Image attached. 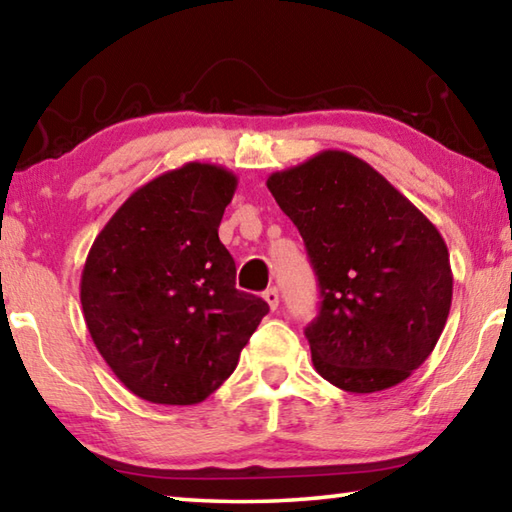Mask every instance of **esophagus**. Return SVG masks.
Segmentation results:
<instances>
[{
  "label": "esophagus",
  "instance_id": "obj_1",
  "mask_svg": "<svg viewBox=\"0 0 512 512\" xmlns=\"http://www.w3.org/2000/svg\"><path fill=\"white\" fill-rule=\"evenodd\" d=\"M264 300L268 302V307H271V309H277V305H280V293H277V289H275V287L266 289V291H264Z\"/></svg>",
  "mask_w": 512,
  "mask_h": 512
}]
</instances>
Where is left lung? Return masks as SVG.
I'll use <instances>...</instances> for the list:
<instances>
[{"mask_svg":"<svg viewBox=\"0 0 512 512\" xmlns=\"http://www.w3.org/2000/svg\"><path fill=\"white\" fill-rule=\"evenodd\" d=\"M305 241L320 311L305 329L318 375L377 393L420 368L452 307L445 239L409 198L345 151H320L268 176Z\"/></svg>","mask_w":512,"mask_h":512,"instance_id":"8db88e82","label":"left lung"}]
</instances>
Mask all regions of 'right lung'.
<instances>
[{"label":"right lung","instance_id":"add662e5","mask_svg":"<svg viewBox=\"0 0 512 512\" xmlns=\"http://www.w3.org/2000/svg\"><path fill=\"white\" fill-rule=\"evenodd\" d=\"M237 176L187 162L153 178L112 214L85 259L81 305L101 357L128 391L153 404L210 397L268 314L235 289L219 239Z\"/></svg>","mask_w":512,"mask_h":512}]
</instances>
